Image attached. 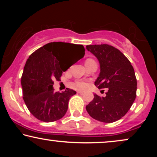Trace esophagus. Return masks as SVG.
Masks as SVG:
<instances>
[{"instance_id":"34e87169","label":"esophagus","mask_w":157,"mask_h":157,"mask_svg":"<svg viewBox=\"0 0 157 157\" xmlns=\"http://www.w3.org/2000/svg\"><path fill=\"white\" fill-rule=\"evenodd\" d=\"M77 93H78V94H83V91H77Z\"/></svg>"}]
</instances>
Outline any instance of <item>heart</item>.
<instances>
[{
	"mask_svg": "<svg viewBox=\"0 0 157 157\" xmlns=\"http://www.w3.org/2000/svg\"><path fill=\"white\" fill-rule=\"evenodd\" d=\"M87 60H90V59H87ZM73 86L76 89H83L86 86V83L83 81H75V82L73 83Z\"/></svg>",
	"mask_w": 157,
	"mask_h": 157,
	"instance_id": "1",
	"label": "heart"
}]
</instances>
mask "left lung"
<instances>
[{"label": "left lung", "mask_w": 157, "mask_h": 157, "mask_svg": "<svg viewBox=\"0 0 157 157\" xmlns=\"http://www.w3.org/2000/svg\"><path fill=\"white\" fill-rule=\"evenodd\" d=\"M86 49L97 58L100 74L95 81L99 89H108L105 97L94 94L86 106L93 119L112 123L121 119L136 96L137 81L134 68L119 49L108 44L89 45Z\"/></svg>", "instance_id": "1"}]
</instances>
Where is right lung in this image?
Instances as JSON below:
<instances>
[{
    "instance_id": "right-lung-1",
    "label": "right lung",
    "mask_w": 157,
    "mask_h": 157,
    "mask_svg": "<svg viewBox=\"0 0 157 157\" xmlns=\"http://www.w3.org/2000/svg\"><path fill=\"white\" fill-rule=\"evenodd\" d=\"M84 54L83 45L63 42L48 43L31 53L24 66L21 86L25 104L36 119L52 122L66 114L68 101L76 92L68 88L62 93L54 92L53 80L59 81L72 65L67 63L71 56L76 55L77 62Z\"/></svg>"
}]
</instances>
